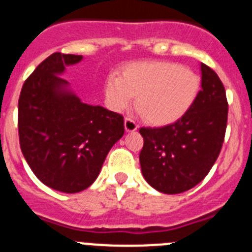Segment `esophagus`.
<instances>
[{
	"instance_id": "esophagus-1",
	"label": "esophagus",
	"mask_w": 252,
	"mask_h": 252,
	"mask_svg": "<svg viewBox=\"0 0 252 252\" xmlns=\"http://www.w3.org/2000/svg\"><path fill=\"white\" fill-rule=\"evenodd\" d=\"M124 126H126V132H134V130L138 129V124L135 123L133 119H130V118H126V120H124Z\"/></svg>"
}]
</instances>
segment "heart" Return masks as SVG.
<instances>
[{
	"instance_id": "b5f03b06",
	"label": "heart",
	"mask_w": 252,
	"mask_h": 252,
	"mask_svg": "<svg viewBox=\"0 0 252 252\" xmlns=\"http://www.w3.org/2000/svg\"><path fill=\"white\" fill-rule=\"evenodd\" d=\"M199 74L178 63L143 61L128 63L122 76L111 72L104 84L106 105L122 113L137 96V108L152 126L175 123L189 111L200 91Z\"/></svg>"
}]
</instances>
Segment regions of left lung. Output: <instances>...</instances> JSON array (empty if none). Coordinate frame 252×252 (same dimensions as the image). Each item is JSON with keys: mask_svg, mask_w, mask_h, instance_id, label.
<instances>
[{"mask_svg": "<svg viewBox=\"0 0 252 252\" xmlns=\"http://www.w3.org/2000/svg\"><path fill=\"white\" fill-rule=\"evenodd\" d=\"M202 90L183 118L161 128H141L142 174L165 194L191 189L211 171L222 148L228 102L218 74L202 63Z\"/></svg>", "mask_w": 252, "mask_h": 252, "instance_id": "1", "label": "left lung"}]
</instances>
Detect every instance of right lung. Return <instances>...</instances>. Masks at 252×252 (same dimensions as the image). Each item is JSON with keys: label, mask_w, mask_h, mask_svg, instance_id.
<instances>
[{"label": "right lung", "mask_w": 252, "mask_h": 252, "mask_svg": "<svg viewBox=\"0 0 252 252\" xmlns=\"http://www.w3.org/2000/svg\"><path fill=\"white\" fill-rule=\"evenodd\" d=\"M81 60L53 53L26 78L19 97L21 152L41 183L63 192L87 189L124 134L123 115L84 104L58 76Z\"/></svg>", "instance_id": "add662e5"}]
</instances>
